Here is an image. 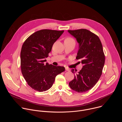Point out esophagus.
Returning <instances> with one entry per match:
<instances>
[{
	"label": "esophagus",
	"mask_w": 122,
	"mask_h": 122,
	"mask_svg": "<svg viewBox=\"0 0 122 122\" xmlns=\"http://www.w3.org/2000/svg\"><path fill=\"white\" fill-rule=\"evenodd\" d=\"M65 69L66 71H70V69H69L68 68H67V67H65Z\"/></svg>",
	"instance_id": "1"
}]
</instances>
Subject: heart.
Returning <instances> with one entry per match:
<instances>
[{
    "label": "heart",
    "instance_id": "1",
    "mask_svg": "<svg viewBox=\"0 0 122 122\" xmlns=\"http://www.w3.org/2000/svg\"><path fill=\"white\" fill-rule=\"evenodd\" d=\"M73 39H72V38H71L68 37V38H66L65 41H73Z\"/></svg>",
    "mask_w": 122,
    "mask_h": 122
}]
</instances>
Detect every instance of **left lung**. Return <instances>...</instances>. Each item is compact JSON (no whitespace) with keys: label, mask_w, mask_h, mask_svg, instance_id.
Returning a JSON list of instances; mask_svg holds the SVG:
<instances>
[{"label":"left lung","mask_w":122,"mask_h":122,"mask_svg":"<svg viewBox=\"0 0 122 122\" xmlns=\"http://www.w3.org/2000/svg\"><path fill=\"white\" fill-rule=\"evenodd\" d=\"M68 32L79 44L76 58L81 60L83 64L82 68L69 82V85L77 92L84 93L92 89L100 78L105 64V55L99 38L94 33L86 29ZM76 71L71 69L73 73Z\"/></svg>","instance_id":"left-lung-1"}]
</instances>
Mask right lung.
Instances as JSON below:
<instances>
[{
  "label": "right lung",
  "instance_id": "1",
  "mask_svg": "<svg viewBox=\"0 0 122 122\" xmlns=\"http://www.w3.org/2000/svg\"><path fill=\"white\" fill-rule=\"evenodd\" d=\"M64 31L39 30L31 35L23 44L20 55L22 73L28 85L35 90H48L56 77L65 70L64 66L45 63L53 44Z\"/></svg>",
  "mask_w": 122,
  "mask_h": 122
}]
</instances>
